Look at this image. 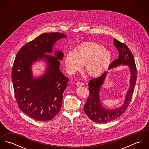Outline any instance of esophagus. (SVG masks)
I'll use <instances>...</instances> for the list:
<instances>
[{
    "label": "esophagus",
    "mask_w": 149,
    "mask_h": 149,
    "mask_svg": "<svg viewBox=\"0 0 149 149\" xmlns=\"http://www.w3.org/2000/svg\"><path fill=\"white\" fill-rule=\"evenodd\" d=\"M76 85H77V86H83V85H84V84H83V83L81 82V81H78V82L76 83Z\"/></svg>",
    "instance_id": "1"
}]
</instances>
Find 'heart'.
I'll return each mask as SVG.
<instances>
[{
  "label": "heart",
  "mask_w": 149,
  "mask_h": 149,
  "mask_svg": "<svg viewBox=\"0 0 149 149\" xmlns=\"http://www.w3.org/2000/svg\"><path fill=\"white\" fill-rule=\"evenodd\" d=\"M111 52L100 44L86 42L80 44L76 52L69 51L65 57V65L68 72L74 74L81 70L85 65L86 72L92 77L102 74L111 62Z\"/></svg>",
  "instance_id": "obj_1"
}]
</instances>
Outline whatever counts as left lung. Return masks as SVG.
<instances>
[{"instance_id":"left-lung-1","label":"left lung","mask_w":149,"mask_h":149,"mask_svg":"<svg viewBox=\"0 0 149 149\" xmlns=\"http://www.w3.org/2000/svg\"><path fill=\"white\" fill-rule=\"evenodd\" d=\"M114 45L119 52V57L109 65L108 69L118 67L120 65H127L130 71L131 77L130 87L127 92L124 103L117 108L108 109L101 103L100 92L107 75L104 72L100 77L89 81V95L84 106V111L88 117L93 122L105 123L120 117L126 110L131 100L136 81V68L133 55L127 46L113 38Z\"/></svg>"}]
</instances>
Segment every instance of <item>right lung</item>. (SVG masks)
I'll return each instance as SVG.
<instances>
[{"label":"right lung","mask_w":149,"mask_h":149,"mask_svg":"<svg viewBox=\"0 0 149 149\" xmlns=\"http://www.w3.org/2000/svg\"><path fill=\"white\" fill-rule=\"evenodd\" d=\"M67 37L61 33H43L27 43L19 50L14 62L11 78L18 106L26 115L36 120L53 119L60 111L63 93L69 79L60 69L64 57L61 50L52 53L56 42ZM45 60V73L38 78L33 77V63Z\"/></svg>","instance_id":"obj_1"}]
</instances>
